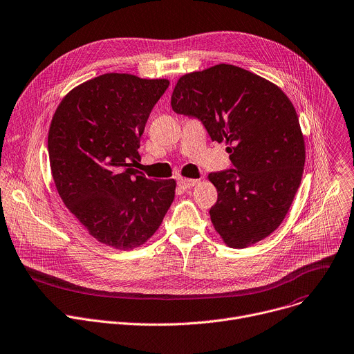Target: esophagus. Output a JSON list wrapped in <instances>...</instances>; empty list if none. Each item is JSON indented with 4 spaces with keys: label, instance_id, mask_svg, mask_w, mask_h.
<instances>
[{
    "label": "esophagus",
    "instance_id": "obj_1",
    "mask_svg": "<svg viewBox=\"0 0 354 354\" xmlns=\"http://www.w3.org/2000/svg\"><path fill=\"white\" fill-rule=\"evenodd\" d=\"M199 183V179H187V178H179L178 179V185L183 189L192 187V186H196Z\"/></svg>",
    "mask_w": 354,
    "mask_h": 354
}]
</instances>
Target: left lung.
<instances>
[{"mask_svg":"<svg viewBox=\"0 0 354 354\" xmlns=\"http://www.w3.org/2000/svg\"><path fill=\"white\" fill-rule=\"evenodd\" d=\"M172 110L196 117L212 141L226 142L233 168L209 174L217 189L214 230L232 248H245L278 229L292 205L305 165L298 114L286 94L239 66L183 75Z\"/></svg>","mask_w":354,"mask_h":354,"instance_id":"obj_1","label":"left lung"}]
</instances>
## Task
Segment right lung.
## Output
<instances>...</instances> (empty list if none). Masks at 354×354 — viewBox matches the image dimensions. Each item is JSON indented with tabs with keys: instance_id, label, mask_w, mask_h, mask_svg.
<instances>
[{
	"instance_id": "obj_1",
	"label": "right lung",
	"mask_w": 354,
	"mask_h": 354,
	"mask_svg": "<svg viewBox=\"0 0 354 354\" xmlns=\"http://www.w3.org/2000/svg\"><path fill=\"white\" fill-rule=\"evenodd\" d=\"M167 79L106 73L71 90L49 127L57 194L95 240L117 250L147 243L175 199V179L152 180L133 167Z\"/></svg>"
}]
</instances>
